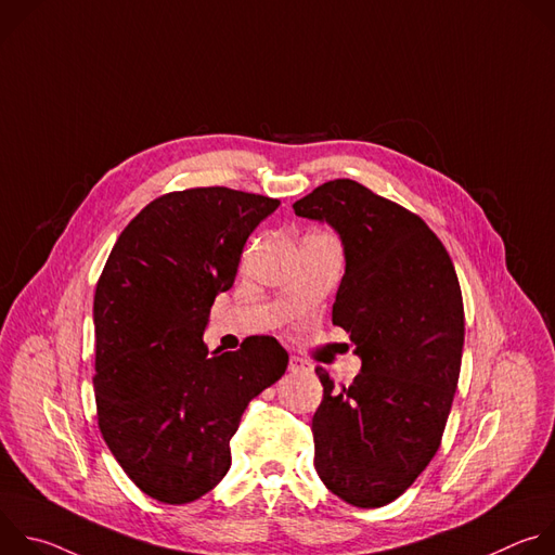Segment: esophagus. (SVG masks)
Here are the masks:
<instances>
[{"label":"esophagus","instance_id":"esophagus-1","mask_svg":"<svg viewBox=\"0 0 555 555\" xmlns=\"http://www.w3.org/2000/svg\"><path fill=\"white\" fill-rule=\"evenodd\" d=\"M289 373H302V371H309L307 362H302L300 358H289Z\"/></svg>","mask_w":555,"mask_h":555}]
</instances>
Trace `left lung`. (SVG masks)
Returning a JSON list of instances; mask_svg holds the SVG:
<instances>
[{"instance_id": "obj_1", "label": "left lung", "mask_w": 555, "mask_h": 555, "mask_svg": "<svg viewBox=\"0 0 555 555\" xmlns=\"http://www.w3.org/2000/svg\"><path fill=\"white\" fill-rule=\"evenodd\" d=\"M343 242L345 276L332 321L362 369L338 388L319 366L313 465L356 507L404 494L439 450L463 353V298L437 234L413 212L353 180H332L294 204Z\"/></svg>"}]
</instances>
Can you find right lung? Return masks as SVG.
I'll use <instances>...</instances> for the list:
<instances>
[{"label":"right lung","mask_w":555,"mask_h":555,"mask_svg":"<svg viewBox=\"0 0 555 555\" xmlns=\"http://www.w3.org/2000/svg\"><path fill=\"white\" fill-rule=\"evenodd\" d=\"M279 199L223 186L169 193L120 232L94 296L99 428L151 499L184 505L230 467L253 398L287 369L272 336L208 351L204 330L253 230Z\"/></svg>","instance_id":"obj_1"}]
</instances>
